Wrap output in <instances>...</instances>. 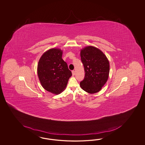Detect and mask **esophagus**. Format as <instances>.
<instances>
[{
  "instance_id": "34e87169",
  "label": "esophagus",
  "mask_w": 145,
  "mask_h": 145,
  "mask_svg": "<svg viewBox=\"0 0 145 145\" xmlns=\"http://www.w3.org/2000/svg\"><path fill=\"white\" fill-rule=\"evenodd\" d=\"M72 74L73 76H74V75L75 74V71H72Z\"/></svg>"
}]
</instances>
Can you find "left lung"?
I'll use <instances>...</instances> for the list:
<instances>
[{
	"label": "left lung",
	"instance_id": "left-lung-1",
	"mask_svg": "<svg viewBox=\"0 0 145 145\" xmlns=\"http://www.w3.org/2000/svg\"><path fill=\"white\" fill-rule=\"evenodd\" d=\"M85 76L80 86L86 92H98L108 80L109 63L105 54L94 46H88L81 50Z\"/></svg>",
	"mask_w": 145,
	"mask_h": 145
}]
</instances>
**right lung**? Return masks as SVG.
Listing matches in <instances>:
<instances>
[{
  "label": "right lung",
  "mask_w": 145,
  "mask_h": 145,
  "mask_svg": "<svg viewBox=\"0 0 145 145\" xmlns=\"http://www.w3.org/2000/svg\"><path fill=\"white\" fill-rule=\"evenodd\" d=\"M62 50L51 49L44 53L37 66L40 83L48 92L59 94L65 89L72 76L66 62L62 59Z\"/></svg>",
  "instance_id": "obj_1"
}]
</instances>
